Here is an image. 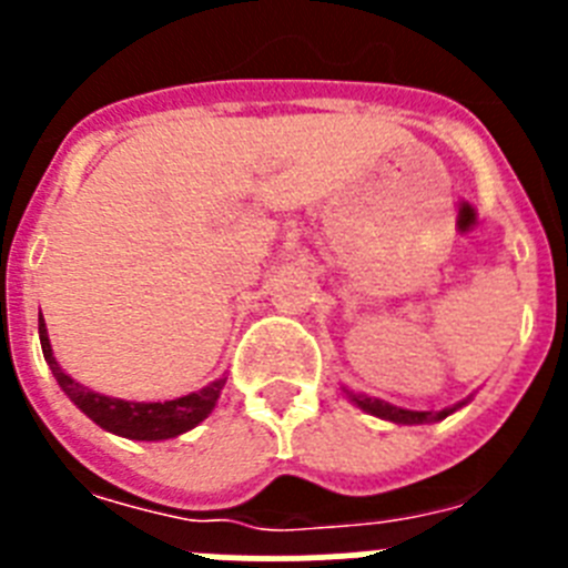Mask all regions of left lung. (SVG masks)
Returning a JSON list of instances; mask_svg holds the SVG:
<instances>
[{"label":"left lung","instance_id":"8db88e82","mask_svg":"<svg viewBox=\"0 0 568 568\" xmlns=\"http://www.w3.org/2000/svg\"><path fill=\"white\" fill-rule=\"evenodd\" d=\"M344 393H346V398L353 400L355 406H361L364 413L375 415V418L393 420V424H406V426L435 424V420H444L446 415H453L455 409H460L464 404H469V398H466V400H460V404L449 406V409H440V413H418V409H404V406L386 404V400H381V398H366V395H355V393H349V389H344Z\"/></svg>","mask_w":568,"mask_h":568}]
</instances>
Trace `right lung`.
<instances>
[{"label":"right lung","instance_id":"right-lung-1","mask_svg":"<svg viewBox=\"0 0 568 568\" xmlns=\"http://www.w3.org/2000/svg\"><path fill=\"white\" fill-rule=\"evenodd\" d=\"M39 341H42V353L48 361L50 373L57 375L62 393L68 395L73 404L88 415L93 424H99L102 429L113 435H122L130 440H168L175 435L187 433L193 426L202 424L213 406L219 404V395H222L227 378H219L213 384H207L199 393L182 395V398L173 400H122L110 398V395L90 393L88 386H82L79 381L70 378L64 373L59 361L53 358V349H50L48 327H44V318L39 313Z\"/></svg>","mask_w":568,"mask_h":568}]
</instances>
